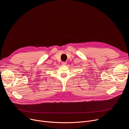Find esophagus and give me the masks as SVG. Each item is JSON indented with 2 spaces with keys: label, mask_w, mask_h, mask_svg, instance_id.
<instances>
[{
  "label": "esophagus",
  "mask_w": 129,
  "mask_h": 129,
  "mask_svg": "<svg viewBox=\"0 0 129 129\" xmlns=\"http://www.w3.org/2000/svg\"><path fill=\"white\" fill-rule=\"evenodd\" d=\"M66 64H67V63H66V62H63L62 63V64L63 65H65Z\"/></svg>",
  "instance_id": "34e87169"
}]
</instances>
